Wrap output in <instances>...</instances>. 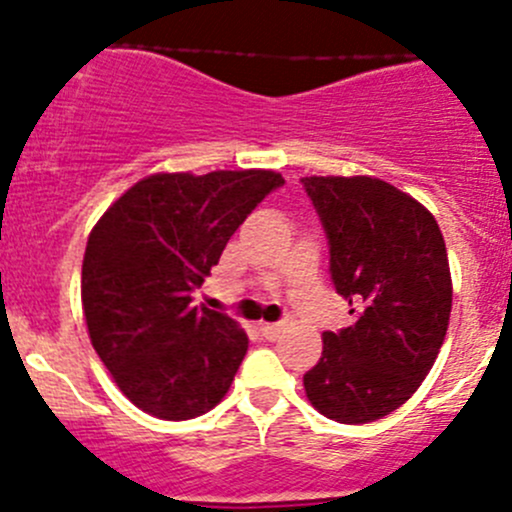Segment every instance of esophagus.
<instances>
[{"mask_svg": "<svg viewBox=\"0 0 512 512\" xmlns=\"http://www.w3.org/2000/svg\"><path fill=\"white\" fill-rule=\"evenodd\" d=\"M260 332L267 342H277L282 334V324H260Z\"/></svg>", "mask_w": 512, "mask_h": 512, "instance_id": "1", "label": "esophagus"}]
</instances>
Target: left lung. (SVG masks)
<instances>
[{
    "label": "left lung",
    "instance_id": "obj_1",
    "mask_svg": "<svg viewBox=\"0 0 512 512\" xmlns=\"http://www.w3.org/2000/svg\"><path fill=\"white\" fill-rule=\"evenodd\" d=\"M329 242L337 292L354 322L324 332L304 374L314 409L339 423H369L414 396L451 317V272L436 218L379 178H302Z\"/></svg>",
    "mask_w": 512,
    "mask_h": 512
}]
</instances>
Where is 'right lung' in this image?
Listing matches in <instances>:
<instances>
[{
    "label": "right lung",
    "instance_id": "obj_1",
    "mask_svg": "<svg viewBox=\"0 0 512 512\" xmlns=\"http://www.w3.org/2000/svg\"><path fill=\"white\" fill-rule=\"evenodd\" d=\"M282 185L272 170L148 175L91 230L81 267L89 337L141 411L185 421L227 394L247 334L227 314L195 307L193 292L232 232Z\"/></svg>",
    "mask_w": 512,
    "mask_h": 512
}]
</instances>
